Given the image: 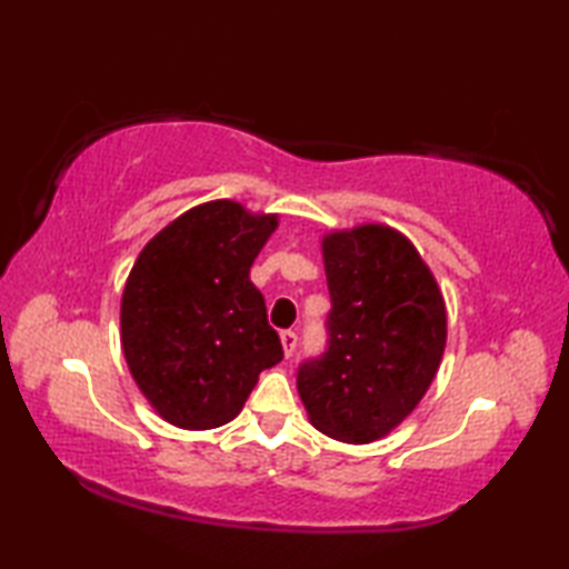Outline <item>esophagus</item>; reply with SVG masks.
<instances>
[{
	"label": "esophagus",
	"mask_w": 569,
	"mask_h": 569,
	"mask_svg": "<svg viewBox=\"0 0 569 569\" xmlns=\"http://www.w3.org/2000/svg\"><path fill=\"white\" fill-rule=\"evenodd\" d=\"M296 343H298L296 331H283V333H281V346H283V353H286V356H293Z\"/></svg>",
	"instance_id": "1"
}]
</instances>
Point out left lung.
Instances as JSON below:
<instances>
[{
  "mask_svg": "<svg viewBox=\"0 0 569 569\" xmlns=\"http://www.w3.org/2000/svg\"><path fill=\"white\" fill-rule=\"evenodd\" d=\"M329 346L298 366V393L326 437L369 445L409 417L435 381L447 308L407 236L369 223L323 238Z\"/></svg>",
  "mask_w": 569,
  "mask_h": 569,
  "instance_id": "left-lung-1",
  "label": "left lung"
}]
</instances>
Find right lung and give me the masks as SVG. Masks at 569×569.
<instances>
[{"label":"right lung","instance_id":"1","mask_svg":"<svg viewBox=\"0 0 569 569\" xmlns=\"http://www.w3.org/2000/svg\"><path fill=\"white\" fill-rule=\"evenodd\" d=\"M278 226L236 200H210L142 248L122 291L130 373L162 419L216 429L236 419L258 373L283 359L250 266Z\"/></svg>","mask_w":569,"mask_h":569}]
</instances>
